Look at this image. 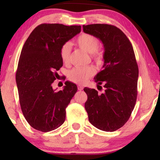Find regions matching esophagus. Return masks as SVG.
<instances>
[{
    "label": "esophagus",
    "instance_id": "1",
    "mask_svg": "<svg viewBox=\"0 0 160 160\" xmlns=\"http://www.w3.org/2000/svg\"><path fill=\"white\" fill-rule=\"evenodd\" d=\"M78 90H82L83 87L81 86V85H78Z\"/></svg>",
    "mask_w": 160,
    "mask_h": 160
}]
</instances>
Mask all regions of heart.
Segmentation results:
<instances>
[{
    "instance_id": "1",
    "label": "heart",
    "mask_w": 160,
    "mask_h": 160,
    "mask_svg": "<svg viewBox=\"0 0 160 160\" xmlns=\"http://www.w3.org/2000/svg\"><path fill=\"white\" fill-rule=\"evenodd\" d=\"M76 43L81 49H84L88 53L92 54L93 60L98 64L103 62L102 54L98 51L100 41L98 38L92 35L83 33L76 39ZM71 52V45L70 43H65L60 49V58L64 63H68L70 60ZM95 73V69L93 66L84 68H74L68 72V78L71 82L78 84H83Z\"/></svg>"
}]
</instances>
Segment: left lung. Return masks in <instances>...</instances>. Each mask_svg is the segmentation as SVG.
Masks as SVG:
<instances>
[{"instance_id":"obj_1","label":"left lung","mask_w":160,"mask_h":160,"mask_svg":"<svg viewBox=\"0 0 160 160\" xmlns=\"http://www.w3.org/2000/svg\"><path fill=\"white\" fill-rule=\"evenodd\" d=\"M85 33L92 35L103 44V70L95 76L99 94L85 87V109L89 121L99 130L113 132L128 121L137 99L138 67L132 46L119 28L107 24L83 25Z\"/></svg>"}]
</instances>
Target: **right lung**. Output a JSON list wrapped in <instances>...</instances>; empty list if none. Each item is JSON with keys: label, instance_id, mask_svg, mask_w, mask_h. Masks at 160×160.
I'll list each match as a JSON object with an SVG mask.
<instances>
[{"label": "right lung", "instance_id": "add662e5", "mask_svg": "<svg viewBox=\"0 0 160 160\" xmlns=\"http://www.w3.org/2000/svg\"><path fill=\"white\" fill-rule=\"evenodd\" d=\"M80 32V25L41 24L23 46L16 73L19 103L25 119L37 130L49 132L65 122V108L77 86L65 82L62 90L56 92L52 83L63 64L61 47Z\"/></svg>", "mask_w": 160, "mask_h": 160}]
</instances>
